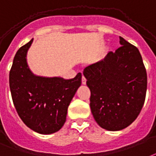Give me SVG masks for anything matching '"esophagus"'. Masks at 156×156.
<instances>
[{"mask_svg":"<svg viewBox=\"0 0 156 156\" xmlns=\"http://www.w3.org/2000/svg\"><path fill=\"white\" fill-rule=\"evenodd\" d=\"M86 82H87V79H86V78L84 76H83V78H82V83L86 84Z\"/></svg>","mask_w":156,"mask_h":156,"instance_id":"esophagus-1","label":"esophagus"}]
</instances>
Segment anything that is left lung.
I'll use <instances>...</instances> for the list:
<instances>
[{
    "label": "left lung",
    "mask_w": 156,
    "mask_h": 156,
    "mask_svg": "<svg viewBox=\"0 0 156 156\" xmlns=\"http://www.w3.org/2000/svg\"><path fill=\"white\" fill-rule=\"evenodd\" d=\"M120 44L103 60L83 69L93 117L108 131L122 130L136 119L147 88L146 70L138 49L122 37Z\"/></svg>",
    "instance_id": "obj_1"
}]
</instances>
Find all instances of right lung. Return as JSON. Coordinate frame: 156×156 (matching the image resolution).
<instances>
[{
	"mask_svg": "<svg viewBox=\"0 0 156 156\" xmlns=\"http://www.w3.org/2000/svg\"><path fill=\"white\" fill-rule=\"evenodd\" d=\"M33 39L20 47L14 58L9 83L17 113L31 130L40 134L55 133L66 122L70 101L82 83V73L72 79L42 78L32 74L26 53Z\"/></svg>",
	"mask_w": 156,
	"mask_h": 156,
	"instance_id": "obj_1",
	"label": "right lung"
}]
</instances>
